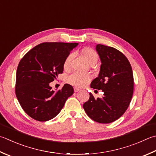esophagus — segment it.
Here are the masks:
<instances>
[{
  "label": "esophagus",
  "mask_w": 156,
  "mask_h": 156,
  "mask_svg": "<svg viewBox=\"0 0 156 156\" xmlns=\"http://www.w3.org/2000/svg\"><path fill=\"white\" fill-rule=\"evenodd\" d=\"M80 90V88H77V87H74V90L75 93L78 92V91H79Z\"/></svg>",
  "instance_id": "34e87169"
}]
</instances>
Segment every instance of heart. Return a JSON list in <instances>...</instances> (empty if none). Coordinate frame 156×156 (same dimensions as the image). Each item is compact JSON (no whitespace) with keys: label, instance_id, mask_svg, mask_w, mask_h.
Here are the masks:
<instances>
[{"label":"heart","instance_id":"1","mask_svg":"<svg viewBox=\"0 0 156 156\" xmlns=\"http://www.w3.org/2000/svg\"><path fill=\"white\" fill-rule=\"evenodd\" d=\"M81 54L86 62L88 63L90 65L96 63L98 60V55L97 52L93 48L90 47H85L81 51ZM73 55L69 54L64 60L63 62V68L68 69L70 66V62L72 59ZM91 78V76L89 74H79L77 73H74L68 76V82L73 86L77 87H82L86 86L89 82Z\"/></svg>","mask_w":156,"mask_h":156}]
</instances>
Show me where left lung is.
<instances>
[{"label": "left lung", "mask_w": 156, "mask_h": 156, "mask_svg": "<svg viewBox=\"0 0 156 156\" xmlns=\"http://www.w3.org/2000/svg\"><path fill=\"white\" fill-rule=\"evenodd\" d=\"M101 65L98 77L90 84L93 89L102 90V98H90L83 105L88 117L99 123L108 124L120 118L129 108L134 89V78L130 62L116 48L97 44Z\"/></svg>", "instance_id": "1"}]
</instances>
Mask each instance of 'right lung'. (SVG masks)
<instances>
[{
  "label": "right lung",
  "mask_w": 156,
  "mask_h": 156,
  "mask_svg": "<svg viewBox=\"0 0 156 156\" xmlns=\"http://www.w3.org/2000/svg\"><path fill=\"white\" fill-rule=\"evenodd\" d=\"M78 43L43 42L23 56L16 73L15 94L26 114L40 122L50 120L59 114L74 88L68 84L55 92L49 86L62 74L66 57Z\"/></svg>",
  "instance_id": "1"
}]
</instances>
